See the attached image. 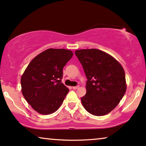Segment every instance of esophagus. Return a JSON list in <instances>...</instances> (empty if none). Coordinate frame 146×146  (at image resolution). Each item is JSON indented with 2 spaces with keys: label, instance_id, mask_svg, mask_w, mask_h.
<instances>
[{
  "label": "esophagus",
  "instance_id": "obj_1",
  "mask_svg": "<svg viewBox=\"0 0 146 146\" xmlns=\"http://www.w3.org/2000/svg\"><path fill=\"white\" fill-rule=\"evenodd\" d=\"M72 88L74 90H77L78 88H79V86H73Z\"/></svg>",
  "mask_w": 146,
  "mask_h": 146
}]
</instances>
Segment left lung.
<instances>
[{"label": "left lung", "mask_w": 146, "mask_h": 146, "mask_svg": "<svg viewBox=\"0 0 146 146\" xmlns=\"http://www.w3.org/2000/svg\"><path fill=\"white\" fill-rule=\"evenodd\" d=\"M86 75V93L81 98L90 114L103 116L118 105L126 91L125 74L114 58L96 49L75 51Z\"/></svg>", "instance_id": "left-lung-1"}]
</instances>
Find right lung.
Masks as SVG:
<instances>
[{"mask_svg":"<svg viewBox=\"0 0 146 146\" xmlns=\"http://www.w3.org/2000/svg\"><path fill=\"white\" fill-rule=\"evenodd\" d=\"M73 56L65 49H48L35 57L21 79L22 93L34 110L49 115L59 109L68 88L62 83L63 68Z\"/></svg>","mask_w":146,"mask_h":146,"instance_id":"right-lung-1","label":"right lung"}]
</instances>
